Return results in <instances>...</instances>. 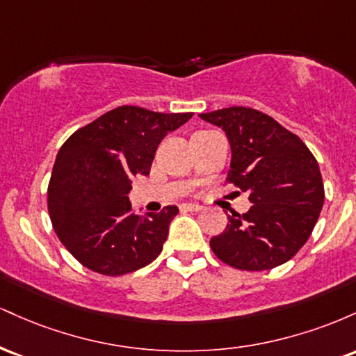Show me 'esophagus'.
I'll list each match as a JSON object with an SVG mask.
<instances>
[{"label": "esophagus", "instance_id": "obj_1", "mask_svg": "<svg viewBox=\"0 0 356 356\" xmlns=\"http://www.w3.org/2000/svg\"><path fill=\"white\" fill-rule=\"evenodd\" d=\"M202 209V206H199V204H182L181 206V211L182 212H197V211H201Z\"/></svg>", "mask_w": 356, "mask_h": 356}]
</instances>
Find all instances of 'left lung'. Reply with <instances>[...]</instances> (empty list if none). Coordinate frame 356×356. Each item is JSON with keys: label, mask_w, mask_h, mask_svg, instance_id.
<instances>
[{"label": "left lung", "mask_w": 356, "mask_h": 356, "mask_svg": "<svg viewBox=\"0 0 356 356\" xmlns=\"http://www.w3.org/2000/svg\"><path fill=\"white\" fill-rule=\"evenodd\" d=\"M220 127L231 145L226 182L249 192L252 206L211 239L222 263L264 271L291 259L305 246L325 201L316 159L300 137L254 108L229 107L199 115Z\"/></svg>", "instance_id": "obj_1"}]
</instances>
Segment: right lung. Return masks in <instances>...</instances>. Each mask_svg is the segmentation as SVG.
<instances>
[{
  "label": "right lung",
  "instance_id": "obj_1",
  "mask_svg": "<svg viewBox=\"0 0 356 356\" xmlns=\"http://www.w3.org/2000/svg\"><path fill=\"white\" fill-rule=\"evenodd\" d=\"M192 115L122 105L61 145L48 184V211L61 244L85 268L122 276L161 254L177 206L137 216L129 192L136 175H149L162 138Z\"/></svg>",
  "mask_w": 356,
  "mask_h": 356
}]
</instances>
